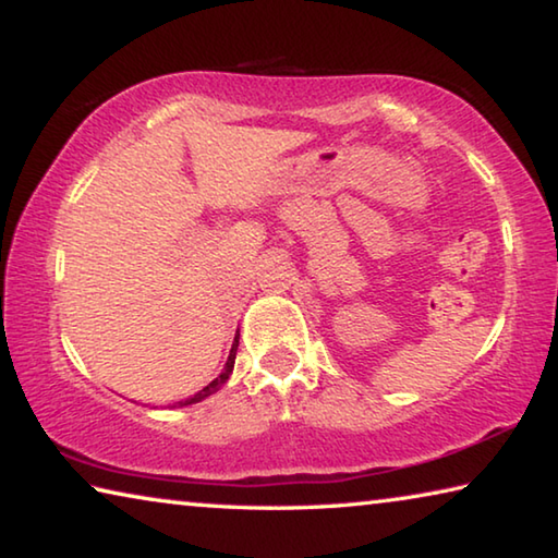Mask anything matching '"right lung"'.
<instances>
[{"instance_id": "add662e5", "label": "right lung", "mask_w": 558, "mask_h": 558, "mask_svg": "<svg viewBox=\"0 0 558 558\" xmlns=\"http://www.w3.org/2000/svg\"><path fill=\"white\" fill-rule=\"evenodd\" d=\"M235 349H239V335L233 337V344H231V354H229V359H226V366H223V372L216 376V379L209 384V386H204V389L199 391V393H194L192 399H186V401H179V405H192V403H199V401H204L206 396H211V393H216L221 389V386L229 381V376H231V372H233V364H235Z\"/></svg>"}]
</instances>
